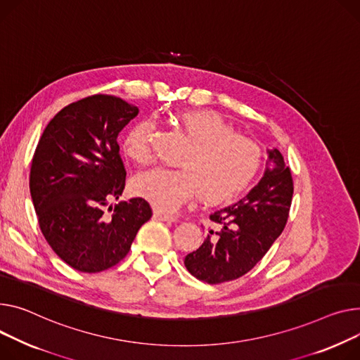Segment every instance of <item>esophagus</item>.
Returning <instances> with one entry per match:
<instances>
[{
    "mask_svg": "<svg viewBox=\"0 0 360 360\" xmlns=\"http://www.w3.org/2000/svg\"><path fill=\"white\" fill-rule=\"evenodd\" d=\"M153 215H155L156 219H159V220H162V221H175V220H176L175 215L167 214V212H162V211H155Z\"/></svg>",
    "mask_w": 360,
    "mask_h": 360,
    "instance_id": "1",
    "label": "esophagus"
}]
</instances>
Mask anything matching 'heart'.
Instances as JSON below:
<instances>
[{"mask_svg":"<svg viewBox=\"0 0 360 360\" xmlns=\"http://www.w3.org/2000/svg\"><path fill=\"white\" fill-rule=\"evenodd\" d=\"M189 140L179 169H155L139 174L133 193L159 211H174L195 193L208 205L227 204L240 197L257 178L263 150L252 139L234 134L233 127L214 111L193 110L175 117ZM153 123L134 124L124 137L123 152L136 163L152 159Z\"/></svg>","mask_w":360,"mask_h":360,"instance_id":"heart-1","label":"heart"}]
</instances>
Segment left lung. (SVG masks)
Instances as JSON below:
<instances>
[{"label": "left lung", "mask_w": 360, "mask_h": 360, "mask_svg": "<svg viewBox=\"0 0 360 360\" xmlns=\"http://www.w3.org/2000/svg\"><path fill=\"white\" fill-rule=\"evenodd\" d=\"M294 185L290 167L278 149L268 150L265 172L238 202L210 215L204 243L185 256L191 275L221 283L248 274L281 236L291 207Z\"/></svg>", "instance_id": "obj_1"}]
</instances>
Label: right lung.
Returning <instances> with one entry per match:
<instances>
[{
	"label": "right lung",
	"instance_id": "add662e5",
	"mask_svg": "<svg viewBox=\"0 0 360 360\" xmlns=\"http://www.w3.org/2000/svg\"><path fill=\"white\" fill-rule=\"evenodd\" d=\"M139 108L112 95H92L62 108L34 152L30 194L47 243L79 272H101L124 259L152 217L146 200L120 201L126 169L118 134Z\"/></svg>",
	"mask_w": 360,
	"mask_h": 360
}]
</instances>
